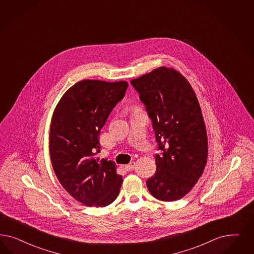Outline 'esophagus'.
<instances>
[{
	"instance_id": "34e87169",
	"label": "esophagus",
	"mask_w": 254,
	"mask_h": 254,
	"mask_svg": "<svg viewBox=\"0 0 254 254\" xmlns=\"http://www.w3.org/2000/svg\"><path fill=\"white\" fill-rule=\"evenodd\" d=\"M135 164H136L135 161H131L129 164L125 165V170L127 171V172H128V171H131V170H133V169L135 168Z\"/></svg>"
}]
</instances>
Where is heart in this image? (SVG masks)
<instances>
[{
    "mask_svg": "<svg viewBox=\"0 0 254 254\" xmlns=\"http://www.w3.org/2000/svg\"><path fill=\"white\" fill-rule=\"evenodd\" d=\"M135 110H137V108H135Z\"/></svg>",
    "mask_w": 254,
    "mask_h": 254,
    "instance_id": "heart-1",
    "label": "heart"
}]
</instances>
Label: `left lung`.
<instances>
[{"mask_svg": "<svg viewBox=\"0 0 254 254\" xmlns=\"http://www.w3.org/2000/svg\"><path fill=\"white\" fill-rule=\"evenodd\" d=\"M130 82L161 150L155 157L156 174L146 181L148 190L160 201L179 200L198 182L207 160V134L197 96L180 72L166 66Z\"/></svg>", "mask_w": 254, "mask_h": 254, "instance_id": "obj_1", "label": "left lung"}]
</instances>
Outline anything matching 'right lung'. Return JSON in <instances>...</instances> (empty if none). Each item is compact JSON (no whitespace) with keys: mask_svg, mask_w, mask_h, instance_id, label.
<instances>
[{"mask_svg":"<svg viewBox=\"0 0 254 254\" xmlns=\"http://www.w3.org/2000/svg\"><path fill=\"white\" fill-rule=\"evenodd\" d=\"M128 83L83 79L62 96L53 112L50 155L63 188L87 206L104 207L117 198L123 183L112 160L99 159V135Z\"/></svg>","mask_w":254,"mask_h":254,"instance_id":"obj_1","label":"right lung"}]
</instances>
